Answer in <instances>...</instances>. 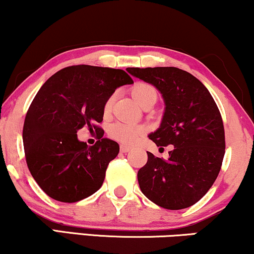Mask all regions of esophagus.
Instances as JSON below:
<instances>
[{
    "mask_svg": "<svg viewBox=\"0 0 254 254\" xmlns=\"http://www.w3.org/2000/svg\"><path fill=\"white\" fill-rule=\"evenodd\" d=\"M120 151L122 153H128L130 151V147L129 146H126V145H121L120 146Z\"/></svg>",
    "mask_w": 254,
    "mask_h": 254,
    "instance_id": "1",
    "label": "esophagus"
}]
</instances>
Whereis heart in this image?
I'll list each match as a JSON object with an SVG mask.
<instances>
[{"instance_id":"b5f03b06","label":"heart","mask_w":254,"mask_h":254,"mask_svg":"<svg viewBox=\"0 0 254 254\" xmlns=\"http://www.w3.org/2000/svg\"><path fill=\"white\" fill-rule=\"evenodd\" d=\"M132 95L133 98L136 100L137 103L140 106H142L143 103L148 100L155 99L156 100V92L152 86L147 83H136L135 86L132 88ZM113 102V96H111L107 100L105 105L106 111H109L112 107ZM112 137H114L115 140L120 141L122 143H127V145H133L134 142H136L139 140V137L142 134V128L136 125L127 124V122H117L111 127L109 130Z\"/></svg>"}]
</instances>
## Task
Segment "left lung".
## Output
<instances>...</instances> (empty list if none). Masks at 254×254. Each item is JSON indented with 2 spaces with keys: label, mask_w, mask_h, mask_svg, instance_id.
I'll return each mask as SVG.
<instances>
[{
  "label": "left lung",
  "mask_w": 254,
  "mask_h": 254,
  "mask_svg": "<svg viewBox=\"0 0 254 254\" xmlns=\"http://www.w3.org/2000/svg\"><path fill=\"white\" fill-rule=\"evenodd\" d=\"M127 71L161 93L164 117L149 139L159 147L173 146L167 160L147 152V164L137 172L140 190L160 207H190L208 192L223 164L225 130L217 103L195 76L179 68Z\"/></svg>",
  "instance_id": "1"
}]
</instances>
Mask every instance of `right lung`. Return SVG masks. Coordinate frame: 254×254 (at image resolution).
Masks as SVG:
<instances>
[{"instance_id":"1","label":"right lung","mask_w":254,"mask_h":254,"mask_svg":"<svg viewBox=\"0 0 254 254\" xmlns=\"http://www.w3.org/2000/svg\"><path fill=\"white\" fill-rule=\"evenodd\" d=\"M132 83L125 70L88 64L64 68L43 83L27 112L22 137L28 168L47 195L76 202L102 186L120 147L102 137L96 124L115 89ZM84 126L99 133L94 146L77 139Z\"/></svg>"}]
</instances>
